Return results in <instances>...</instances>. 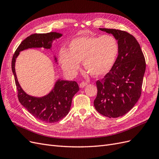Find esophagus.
<instances>
[{"label":"esophagus","mask_w":159,"mask_h":159,"mask_svg":"<svg viewBox=\"0 0 159 159\" xmlns=\"http://www.w3.org/2000/svg\"><path fill=\"white\" fill-rule=\"evenodd\" d=\"M87 84H88V83L86 82V81H82V82H81L80 84V88H84L85 86L87 85Z\"/></svg>","instance_id":"obj_1"}]
</instances>
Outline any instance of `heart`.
Here are the masks:
<instances>
[{
	"instance_id": "b5f03b06",
	"label": "heart",
	"mask_w": 159,
	"mask_h": 159,
	"mask_svg": "<svg viewBox=\"0 0 159 159\" xmlns=\"http://www.w3.org/2000/svg\"><path fill=\"white\" fill-rule=\"evenodd\" d=\"M119 45L113 35L84 36L69 44L68 50L61 49L59 60L62 68L71 75L77 74L83 61L85 69L94 76L107 74L117 60Z\"/></svg>"
}]
</instances>
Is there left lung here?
Instances as JSON below:
<instances>
[{
	"label": "left lung",
	"mask_w": 159,
	"mask_h": 159,
	"mask_svg": "<svg viewBox=\"0 0 159 159\" xmlns=\"http://www.w3.org/2000/svg\"><path fill=\"white\" fill-rule=\"evenodd\" d=\"M117 38L119 52L116 61L104 78L96 81L94 100L97 111L116 118L128 113L140 98L146 62L139 42L127 32L99 28Z\"/></svg>",
	"instance_id": "left-lung-1"
}]
</instances>
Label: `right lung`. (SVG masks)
Returning a JSON list of instances; mask_svg holds the SVG:
<instances>
[{
  "mask_svg": "<svg viewBox=\"0 0 159 159\" xmlns=\"http://www.w3.org/2000/svg\"><path fill=\"white\" fill-rule=\"evenodd\" d=\"M62 34L57 32L33 34L24 40L18 46L12 60V70L18 91L19 102L28 112L40 121L55 123L60 121L69 113L72 98L80 90L78 84L74 81L58 80L51 92L42 98H36L26 93L19 84L15 72V61L20 52L32 48L50 49L52 41ZM55 60L56 58L55 57Z\"/></svg>",
  "mask_w": 159,
  "mask_h": 159,
  "instance_id": "obj_1",
  "label": "right lung"
}]
</instances>
